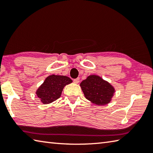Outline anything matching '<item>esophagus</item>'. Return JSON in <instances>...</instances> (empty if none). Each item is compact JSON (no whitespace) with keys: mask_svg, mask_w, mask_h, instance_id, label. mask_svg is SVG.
I'll use <instances>...</instances> for the list:
<instances>
[{"mask_svg":"<svg viewBox=\"0 0 153 153\" xmlns=\"http://www.w3.org/2000/svg\"><path fill=\"white\" fill-rule=\"evenodd\" d=\"M79 78H77V79H74V83H76V84H78L79 82Z\"/></svg>","mask_w":153,"mask_h":153,"instance_id":"obj_1","label":"esophagus"}]
</instances>
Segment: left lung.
Instances as JSON below:
<instances>
[{
  "mask_svg": "<svg viewBox=\"0 0 153 153\" xmlns=\"http://www.w3.org/2000/svg\"><path fill=\"white\" fill-rule=\"evenodd\" d=\"M85 98L98 105H105L110 103L114 93V87L97 75L87 77L80 84Z\"/></svg>",
  "mask_w": 153,
  "mask_h": 153,
  "instance_id": "1",
  "label": "left lung"
}]
</instances>
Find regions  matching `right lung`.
Segmentation results:
<instances>
[{
  "label": "right lung",
  "instance_id": "add662e5",
  "mask_svg": "<svg viewBox=\"0 0 153 153\" xmlns=\"http://www.w3.org/2000/svg\"><path fill=\"white\" fill-rule=\"evenodd\" d=\"M72 82L64 75L52 74L45 79L36 91V95L44 104H49L60 97L64 87Z\"/></svg>",
  "mask_w": 153,
  "mask_h": 153
}]
</instances>
